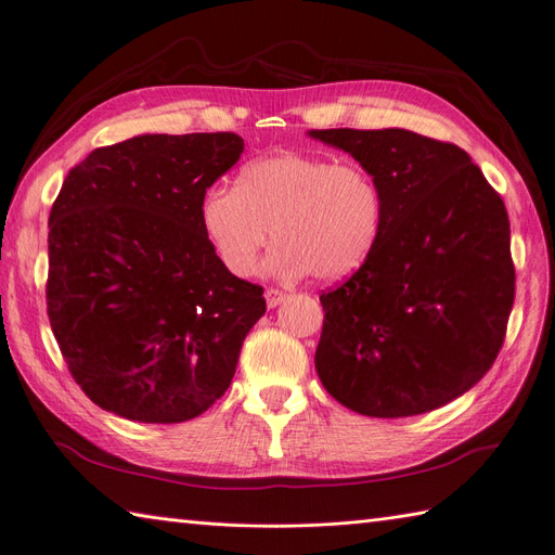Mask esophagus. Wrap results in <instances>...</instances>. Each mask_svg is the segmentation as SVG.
<instances>
[{
	"label": "esophagus",
	"instance_id": "esophagus-1",
	"mask_svg": "<svg viewBox=\"0 0 555 555\" xmlns=\"http://www.w3.org/2000/svg\"><path fill=\"white\" fill-rule=\"evenodd\" d=\"M284 298H287V294L280 292V289H273V287L266 289V306L268 308H278Z\"/></svg>",
	"mask_w": 555,
	"mask_h": 555
}]
</instances>
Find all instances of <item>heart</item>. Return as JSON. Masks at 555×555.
I'll return each instance as SVG.
<instances>
[{"instance_id": "b5f03b06", "label": "heart", "mask_w": 555, "mask_h": 555, "mask_svg": "<svg viewBox=\"0 0 555 555\" xmlns=\"http://www.w3.org/2000/svg\"><path fill=\"white\" fill-rule=\"evenodd\" d=\"M384 220L377 180L354 162L312 153H278L245 164L236 188L215 184L198 222L229 273L247 278L268 238L278 245L268 271L345 280L373 255Z\"/></svg>"}]
</instances>
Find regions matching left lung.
I'll return each mask as SVG.
<instances>
[{
    "mask_svg": "<svg viewBox=\"0 0 555 555\" xmlns=\"http://www.w3.org/2000/svg\"><path fill=\"white\" fill-rule=\"evenodd\" d=\"M384 196L373 255L319 296L314 367L365 416L438 410L489 373L514 306L509 217L465 150L408 129H312Z\"/></svg>",
    "mask_w": 555,
    "mask_h": 555,
    "instance_id": "left-lung-1",
    "label": "left lung"
}]
</instances>
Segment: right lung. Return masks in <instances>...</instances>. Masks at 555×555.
Here are the masks:
<instances>
[{"mask_svg": "<svg viewBox=\"0 0 555 555\" xmlns=\"http://www.w3.org/2000/svg\"><path fill=\"white\" fill-rule=\"evenodd\" d=\"M243 145L231 131L143 133L64 178L48 217V319L102 410L180 424L229 389L266 300L215 255L198 204Z\"/></svg>", "mask_w": 555, "mask_h": 555, "instance_id": "add662e5", "label": "right lung"}]
</instances>
